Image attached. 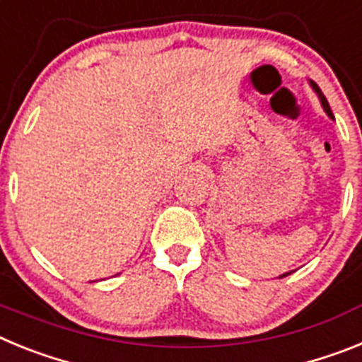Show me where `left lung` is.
<instances>
[{"instance_id":"left-lung-1","label":"left lung","mask_w":362,"mask_h":362,"mask_svg":"<svg viewBox=\"0 0 362 362\" xmlns=\"http://www.w3.org/2000/svg\"><path fill=\"white\" fill-rule=\"evenodd\" d=\"M310 86H312V89L315 90V93H317V96H319V100H320V105H322V109H325V112H326V115H328L329 118H332V120H335V118H333V112H332V109H329L328 102H326L325 94L320 93V89H319V87L315 86V83H313L312 80H310ZM290 273H291V272H286V273H282V275L279 276V279H282V276H288V275H290Z\"/></svg>"}]
</instances>
